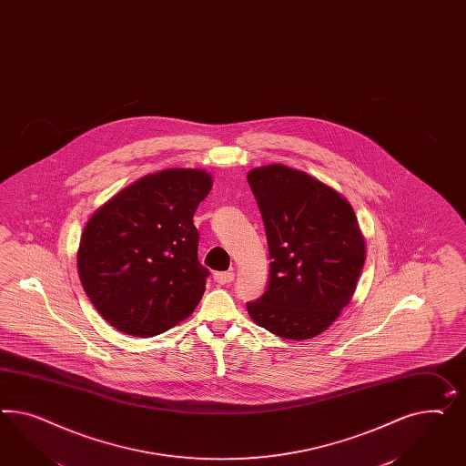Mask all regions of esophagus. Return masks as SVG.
Listing matches in <instances>:
<instances>
[{
  "instance_id": "obj_1",
  "label": "esophagus",
  "mask_w": 466,
  "mask_h": 466,
  "mask_svg": "<svg viewBox=\"0 0 466 466\" xmlns=\"http://www.w3.org/2000/svg\"><path fill=\"white\" fill-rule=\"evenodd\" d=\"M214 282L216 284H229V282H233V279H235V274L233 272H214L213 276Z\"/></svg>"
}]
</instances>
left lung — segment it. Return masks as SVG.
<instances>
[{
	"label": "left lung",
	"instance_id": "8db88e82",
	"mask_svg": "<svg viewBox=\"0 0 466 466\" xmlns=\"http://www.w3.org/2000/svg\"><path fill=\"white\" fill-rule=\"evenodd\" d=\"M266 227V293L248 301L258 327L289 340L325 332L350 301L366 258L352 206L332 187L284 165L247 175Z\"/></svg>",
	"mask_w": 466,
	"mask_h": 466
}]
</instances>
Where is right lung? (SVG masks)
<instances>
[{"label": "right lung", "mask_w": 466, "mask_h": 466, "mask_svg": "<svg viewBox=\"0 0 466 466\" xmlns=\"http://www.w3.org/2000/svg\"><path fill=\"white\" fill-rule=\"evenodd\" d=\"M213 178L198 168L147 175L106 202L78 248L81 284L119 332L155 337L186 319L206 291L194 214Z\"/></svg>", "instance_id": "obj_1"}]
</instances>
